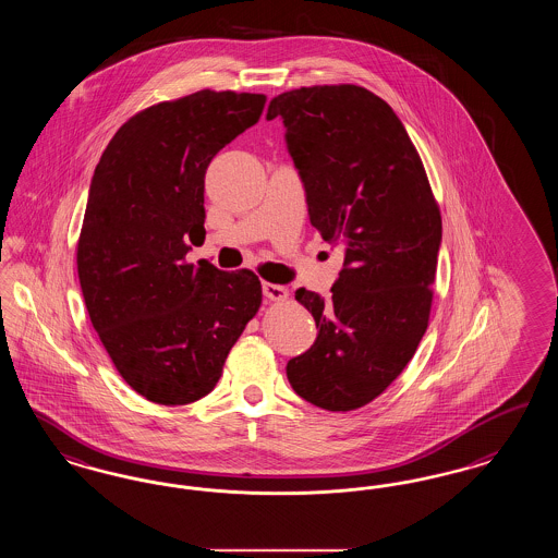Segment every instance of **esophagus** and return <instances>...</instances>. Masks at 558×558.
I'll use <instances>...</instances> for the list:
<instances>
[{
  "mask_svg": "<svg viewBox=\"0 0 558 558\" xmlns=\"http://www.w3.org/2000/svg\"><path fill=\"white\" fill-rule=\"evenodd\" d=\"M262 289H264V294H266V299H269V301H284V299H289V290L280 287V284L264 282Z\"/></svg>",
  "mask_w": 558,
  "mask_h": 558,
  "instance_id": "obj_1",
  "label": "esophagus"
}]
</instances>
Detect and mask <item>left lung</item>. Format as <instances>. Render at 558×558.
I'll return each mask as SVG.
<instances>
[{
  "label": "left lung",
  "mask_w": 558,
  "mask_h": 558,
  "mask_svg": "<svg viewBox=\"0 0 558 558\" xmlns=\"http://www.w3.org/2000/svg\"><path fill=\"white\" fill-rule=\"evenodd\" d=\"M287 147L305 186L310 220L344 266L324 299H294L317 326L312 349L290 359L292 390L328 411L379 397L424 338L442 243V218L424 163L392 108L357 85L274 97Z\"/></svg>",
  "instance_id": "left-lung-1"
}]
</instances>
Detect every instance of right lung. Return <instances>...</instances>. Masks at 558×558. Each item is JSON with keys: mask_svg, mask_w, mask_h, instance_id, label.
Returning a JSON list of instances; mask_svg holds the SVG:
<instances>
[{"mask_svg": "<svg viewBox=\"0 0 558 558\" xmlns=\"http://www.w3.org/2000/svg\"><path fill=\"white\" fill-rule=\"evenodd\" d=\"M266 95L203 89L133 116L90 179L76 248L90 324L118 374L147 401L189 404L214 390L262 305L251 269L184 257L205 239V170L251 129Z\"/></svg>", "mask_w": 558, "mask_h": 558, "instance_id": "add662e5", "label": "right lung"}]
</instances>
